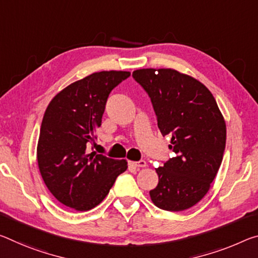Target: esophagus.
I'll return each mask as SVG.
<instances>
[{"mask_svg": "<svg viewBox=\"0 0 258 258\" xmlns=\"http://www.w3.org/2000/svg\"><path fill=\"white\" fill-rule=\"evenodd\" d=\"M130 166H132L133 169H141V167H146L147 163L145 161H139V162H130L128 163Z\"/></svg>", "mask_w": 258, "mask_h": 258, "instance_id": "1", "label": "esophagus"}]
</instances>
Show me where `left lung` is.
Instances as JSON below:
<instances>
[{"label": "left lung", "instance_id": "8db88e82", "mask_svg": "<svg viewBox=\"0 0 258 258\" xmlns=\"http://www.w3.org/2000/svg\"><path fill=\"white\" fill-rule=\"evenodd\" d=\"M148 95L162 136L175 157L156 169L153 203L166 211L189 209L206 196L223 161L226 124L214 95L195 78L173 69L133 72Z\"/></svg>", "mask_w": 258, "mask_h": 258}]
</instances>
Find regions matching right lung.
<instances>
[{
    "instance_id": "add662e5",
    "label": "right lung",
    "mask_w": 258,
    "mask_h": 258,
    "mask_svg": "<svg viewBox=\"0 0 258 258\" xmlns=\"http://www.w3.org/2000/svg\"><path fill=\"white\" fill-rule=\"evenodd\" d=\"M127 71H101L75 81L56 94L43 114L36 148L39 170L57 201L88 211L103 201L126 159L88 154L95 140L110 92L128 78Z\"/></svg>"
}]
</instances>
